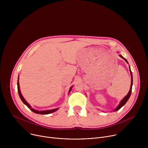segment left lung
<instances>
[{
  "label": "left lung",
  "mask_w": 148,
  "mask_h": 148,
  "mask_svg": "<svg viewBox=\"0 0 148 148\" xmlns=\"http://www.w3.org/2000/svg\"><path fill=\"white\" fill-rule=\"evenodd\" d=\"M119 56L121 57V58H122L127 63H128V61H127V60H126L124 57H123L121 55H119ZM130 73H131V88H130V91H129V92H128V94L126 95L125 97H124V98L123 99H122V101H121V102H120V103L119 104V105L116 108V109L114 110L115 111H118L121 108H122L123 105L126 103V102L128 101V100L129 99V98H130V96H131V92H132V84H133V79H132V72H131V69H130Z\"/></svg>",
  "instance_id": "obj_1"
}]
</instances>
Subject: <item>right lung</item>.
Returning a JSON list of instances; mask_svg holds the SVG:
<instances>
[{"mask_svg": "<svg viewBox=\"0 0 148 148\" xmlns=\"http://www.w3.org/2000/svg\"><path fill=\"white\" fill-rule=\"evenodd\" d=\"M71 88L70 89V91H69V92H70L71 90ZM17 90H18V95H19V97L20 98V99H22V101H23V102L26 105V106L32 111H33V112L34 113H36V114H51L52 112H55L56 111H57L58 110V108H56V109H54V110H47V111H37V110H35L34 109H33L30 105L27 103V102L25 99V98H23V97L22 96V94H21V92H20V88H19V83H18V80L17 81Z\"/></svg>", "mask_w": 148, "mask_h": 148, "instance_id": "right-lung-1", "label": "right lung"}]
</instances>
